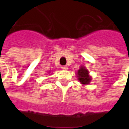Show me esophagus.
<instances>
[{
  "label": "esophagus",
  "mask_w": 129,
  "mask_h": 129,
  "mask_svg": "<svg viewBox=\"0 0 129 129\" xmlns=\"http://www.w3.org/2000/svg\"><path fill=\"white\" fill-rule=\"evenodd\" d=\"M61 68L63 69V70H67L68 69V68L67 66H63L61 67Z\"/></svg>",
  "instance_id": "obj_1"
}]
</instances>
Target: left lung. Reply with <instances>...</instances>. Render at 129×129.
Segmentation results:
<instances>
[{"instance_id": "left-lung-1", "label": "left lung", "mask_w": 129, "mask_h": 129, "mask_svg": "<svg viewBox=\"0 0 129 129\" xmlns=\"http://www.w3.org/2000/svg\"><path fill=\"white\" fill-rule=\"evenodd\" d=\"M77 77L79 82L84 85L89 84L91 81V77H90L88 71L84 66H81L77 71Z\"/></svg>"}]
</instances>
